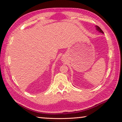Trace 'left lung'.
Instances as JSON below:
<instances>
[{
    "label": "left lung",
    "mask_w": 122,
    "mask_h": 122,
    "mask_svg": "<svg viewBox=\"0 0 122 122\" xmlns=\"http://www.w3.org/2000/svg\"><path fill=\"white\" fill-rule=\"evenodd\" d=\"M96 30H98L99 32H101V33H103V32L102 31V30H101V29L100 28V27H98V26H96Z\"/></svg>",
    "instance_id": "left-lung-1"
}]
</instances>
